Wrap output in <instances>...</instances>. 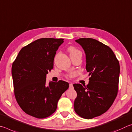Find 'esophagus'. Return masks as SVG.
Here are the masks:
<instances>
[{
    "label": "esophagus",
    "instance_id": "obj_1",
    "mask_svg": "<svg viewBox=\"0 0 132 132\" xmlns=\"http://www.w3.org/2000/svg\"><path fill=\"white\" fill-rule=\"evenodd\" d=\"M73 88V84H70V89H72Z\"/></svg>",
    "mask_w": 132,
    "mask_h": 132
}]
</instances>
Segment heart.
<instances>
[{"mask_svg": "<svg viewBox=\"0 0 132 132\" xmlns=\"http://www.w3.org/2000/svg\"><path fill=\"white\" fill-rule=\"evenodd\" d=\"M67 50L69 53V54H70L71 58L77 57V56H82V53L81 51L72 46H70V47L68 48ZM74 75H75L74 73L71 72L70 73V74H68L67 76V77L71 78V77H72Z\"/></svg>", "mask_w": 132, "mask_h": 132, "instance_id": "obj_1", "label": "heart"}]
</instances>
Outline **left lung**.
Wrapping results in <instances>:
<instances>
[{
  "mask_svg": "<svg viewBox=\"0 0 132 132\" xmlns=\"http://www.w3.org/2000/svg\"><path fill=\"white\" fill-rule=\"evenodd\" d=\"M76 42L86 54V70L90 75L86 86L73 85L77 93L75 112L89 119L105 113L117 96L120 73L118 60L108 46L92 38H80Z\"/></svg>",
  "mask_w": 132,
  "mask_h": 132,
  "instance_id": "1",
  "label": "left lung"
}]
</instances>
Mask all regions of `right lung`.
Masks as SVG:
<instances>
[{
    "instance_id": "obj_1",
    "label": "right lung",
    "mask_w": 132,
    "mask_h": 132,
    "mask_svg": "<svg viewBox=\"0 0 132 132\" xmlns=\"http://www.w3.org/2000/svg\"><path fill=\"white\" fill-rule=\"evenodd\" d=\"M63 42V39H39L22 48L13 62L15 97L21 109L31 116L39 119L50 116L69 87L63 80L46 84V75L53 68L56 52Z\"/></svg>"
}]
</instances>
